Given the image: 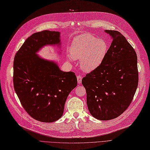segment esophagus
<instances>
[{
	"label": "esophagus",
	"instance_id": "34e87169",
	"mask_svg": "<svg viewBox=\"0 0 150 150\" xmlns=\"http://www.w3.org/2000/svg\"><path fill=\"white\" fill-rule=\"evenodd\" d=\"M82 80V76L81 75H78L77 76V81H78V83H81Z\"/></svg>",
	"mask_w": 150,
	"mask_h": 150
}]
</instances>
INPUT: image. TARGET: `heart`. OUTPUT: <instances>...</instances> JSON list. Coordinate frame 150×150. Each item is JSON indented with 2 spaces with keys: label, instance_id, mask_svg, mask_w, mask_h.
<instances>
[{
  "label": "heart",
  "instance_id": "b5f03b06",
  "mask_svg": "<svg viewBox=\"0 0 150 150\" xmlns=\"http://www.w3.org/2000/svg\"><path fill=\"white\" fill-rule=\"evenodd\" d=\"M108 48V43L104 39L83 34L76 37L72 42L69 59H80L81 69L85 71H91L103 62Z\"/></svg>",
  "mask_w": 150,
  "mask_h": 150
}]
</instances>
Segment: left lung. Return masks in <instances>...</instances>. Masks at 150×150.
Masks as SVG:
<instances>
[{
	"mask_svg": "<svg viewBox=\"0 0 150 150\" xmlns=\"http://www.w3.org/2000/svg\"><path fill=\"white\" fill-rule=\"evenodd\" d=\"M112 41L98 68L82 79L90 114L97 119L119 117L129 108L138 83L137 56L134 49L117 31H105Z\"/></svg>",
	"mask_w": 150,
	"mask_h": 150,
	"instance_id": "8db88e82",
	"label": "left lung"
}]
</instances>
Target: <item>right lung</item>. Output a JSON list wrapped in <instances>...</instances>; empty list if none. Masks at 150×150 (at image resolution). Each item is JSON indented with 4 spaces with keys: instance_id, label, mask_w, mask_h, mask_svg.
Wrapping results in <instances>:
<instances>
[{
    "instance_id": "right-lung-1",
    "label": "right lung",
    "mask_w": 150,
    "mask_h": 150,
    "mask_svg": "<svg viewBox=\"0 0 150 150\" xmlns=\"http://www.w3.org/2000/svg\"><path fill=\"white\" fill-rule=\"evenodd\" d=\"M59 43L58 31L35 33L26 39L14 58L15 91L26 112L42 122L62 117L67 98L77 85L74 72L61 71L56 64L36 55L43 46Z\"/></svg>"
}]
</instances>
